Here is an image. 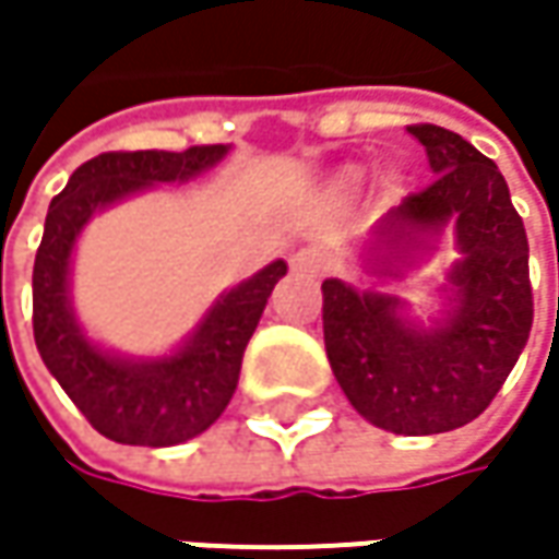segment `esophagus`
Here are the masks:
<instances>
[{
  "label": "esophagus",
  "instance_id": "obj_1",
  "mask_svg": "<svg viewBox=\"0 0 559 559\" xmlns=\"http://www.w3.org/2000/svg\"><path fill=\"white\" fill-rule=\"evenodd\" d=\"M292 270L308 273V276H320V273L326 270V261H323V254H320V251H313V248H301L298 254H292Z\"/></svg>",
  "mask_w": 559,
  "mask_h": 559
}]
</instances>
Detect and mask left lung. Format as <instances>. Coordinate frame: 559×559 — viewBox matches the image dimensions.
Wrapping results in <instances>:
<instances>
[{"label":"left lung","mask_w":559,"mask_h":559,"mask_svg":"<svg viewBox=\"0 0 559 559\" xmlns=\"http://www.w3.org/2000/svg\"><path fill=\"white\" fill-rule=\"evenodd\" d=\"M432 183L392 207L364 246L367 273L423 264L451 229L461 258L441 311L417 320L397 295L323 280V342L357 414L395 436H436L476 419L520 360L532 330L528 242L498 164L469 142L414 123Z\"/></svg>","instance_id":"8db88e82"}]
</instances>
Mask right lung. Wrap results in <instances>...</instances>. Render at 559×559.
Instances as JSON below:
<instances>
[{"instance_id":"1","label":"right lung","mask_w":559,"mask_h":559,"mask_svg":"<svg viewBox=\"0 0 559 559\" xmlns=\"http://www.w3.org/2000/svg\"><path fill=\"white\" fill-rule=\"evenodd\" d=\"M229 145L186 152H105L80 164L46 214L33 261V338L43 364L105 439L170 448L202 436L236 392L242 355L286 261L224 292L183 342L158 357H127L93 342L76 320L71 264L83 226L105 207L217 167Z\"/></svg>"}]
</instances>
